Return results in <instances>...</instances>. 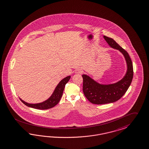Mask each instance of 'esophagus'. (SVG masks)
Listing matches in <instances>:
<instances>
[{"instance_id":"34e87169","label":"esophagus","mask_w":149,"mask_h":149,"mask_svg":"<svg viewBox=\"0 0 149 149\" xmlns=\"http://www.w3.org/2000/svg\"><path fill=\"white\" fill-rule=\"evenodd\" d=\"M83 71L82 69H77L76 71H75V73H78V74H82Z\"/></svg>"}]
</instances>
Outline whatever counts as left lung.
Listing matches in <instances>:
<instances>
[{"instance_id":"obj_1","label":"left lung","mask_w":149,"mask_h":149,"mask_svg":"<svg viewBox=\"0 0 149 149\" xmlns=\"http://www.w3.org/2000/svg\"><path fill=\"white\" fill-rule=\"evenodd\" d=\"M111 47L118 50L124 55L127 64V71L124 77L118 82L101 84L86 74H83V92L88 100L95 104L113 103L120 99L126 93L132 82L133 66L128 53L111 38L103 36Z\"/></svg>"}]
</instances>
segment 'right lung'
<instances>
[{
  "label": "right lung",
  "instance_id": "add662e5",
  "mask_svg": "<svg viewBox=\"0 0 149 149\" xmlns=\"http://www.w3.org/2000/svg\"><path fill=\"white\" fill-rule=\"evenodd\" d=\"M71 78V76H67L62 79L60 83L57 84L56 86L55 89L54 90V92H53L52 94L51 95L50 98L44 102L40 103H37V104H30L28 103L22 99L21 101L25 105L28 106L29 107L33 108L35 109H40V110H45V109H50L54 107H55L56 105L57 104L58 102H60L61 99L63 92L64 90V88L65 87V85L68 82Z\"/></svg>",
  "mask_w": 149,
  "mask_h": 149
}]
</instances>
